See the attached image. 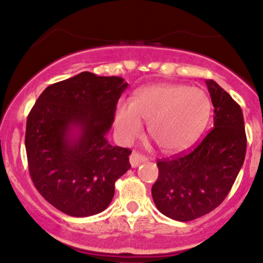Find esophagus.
Here are the masks:
<instances>
[{
    "label": "esophagus",
    "instance_id": "1",
    "mask_svg": "<svg viewBox=\"0 0 263 263\" xmlns=\"http://www.w3.org/2000/svg\"><path fill=\"white\" fill-rule=\"evenodd\" d=\"M146 161H147L146 157L140 155V153H137V152H132L131 156H129V163H131V165L134 168L138 167V165H140L141 163H143V162H146Z\"/></svg>",
    "mask_w": 263,
    "mask_h": 263
}]
</instances>
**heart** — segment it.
I'll return each mask as SVG.
<instances>
[{"label": "heart", "instance_id": "obj_1", "mask_svg": "<svg viewBox=\"0 0 263 263\" xmlns=\"http://www.w3.org/2000/svg\"><path fill=\"white\" fill-rule=\"evenodd\" d=\"M211 111L203 90L179 84H158L141 89L134 101H122L116 127L123 141H132L148 123L149 134L162 149L177 152L188 147L203 131Z\"/></svg>", "mask_w": 263, "mask_h": 263}]
</instances>
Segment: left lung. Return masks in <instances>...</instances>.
<instances>
[{"label":"left lung","mask_w":263,"mask_h":263,"mask_svg":"<svg viewBox=\"0 0 263 263\" xmlns=\"http://www.w3.org/2000/svg\"><path fill=\"white\" fill-rule=\"evenodd\" d=\"M214 127L189 152L157 162L152 198L163 215L190 221L224 201L242 167L246 134L241 107L214 80H206Z\"/></svg>","instance_id":"left-lung-1"}]
</instances>
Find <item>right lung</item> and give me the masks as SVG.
<instances>
[{
    "instance_id": "obj_1",
    "label": "right lung",
    "mask_w": 263,
    "mask_h": 263,
    "mask_svg": "<svg viewBox=\"0 0 263 263\" xmlns=\"http://www.w3.org/2000/svg\"><path fill=\"white\" fill-rule=\"evenodd\" d=\"M128 84L120 77L83 71L49 85L27 119L29 174L48 203L75 218L110 205L115 182L131 168V151L106 135Z\"/></svg>"
}]
</instances>
